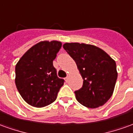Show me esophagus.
Segmentation results:
<instances>
[{
  "label": "esophagus",
  "mask_w": 133,
  "mask_h": 133,
  "mask_svg": "<svg viewBox=\"0 0 133 133\" xmlns=\"http://www.w3.org/2000/svg\"><path fill=\"white\" fill-rule=\"evenodd\" d=\"M68 78H69V76H67L66 78H65V81H66V82H68Z\"/></svg>",
  "instance_id": "esophagus-1"
}]
</instances>
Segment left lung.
<instances>
[{"mask_svg":"<svg viewBox=\"0 0 133 133\" xmlns=\"http://www.w3.org/2000/svg\"><path fill=\"white\" fill-rule=\"evenodd\" d=\"M63 47L75 60L83 80L82 87L75 91L77 101L88 108L104 105L112 96L117 78L115 60L91 44L75 42Z\"/></svg>","mask_w":133,"mask_h":133,"instance_id":"obj_1","label":"left lung"}]
</instances>
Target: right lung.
Masks as SVG:
<instances>
[{"instance_id": "add662e5", "label": "right lung", "mask_w": 133, "mask_h": 133, "mask_svg": "<svg viewBox=\"0 0 133 133\" xmlns=\"http://www.w3.org/2000/svg\"><path fill=\"white\" fill-rule=\"evenodd\" d=\"M62 47L57 41H43L31 47L16 65L15 83L25 102L35 107L49 105L57 99L65 81L58 78L53 60Z\"/></svg>"}]
</instances>
